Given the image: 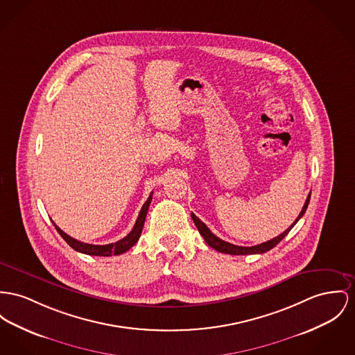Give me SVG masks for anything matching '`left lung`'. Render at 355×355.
<instances>
[{
    "label": "left lung",
    "mask_w": 355,
    "mask_h": 355,
    "mask_svg": "<svg viewBox=\"0 0 355 355\" xmlns=\"http://www.w3.org/2000/svg\"><path fill=\"white\" fill-rule=\"evenodd\" d=\"M309 199H311V192L308 193L307 200H306V203H304V206H303V209H302V211L299 214V216L296 218V220L284 232L282 233L280 236H276V238H273V239H270V241H266V242H263V243H260V245H256V246H236V245H233V243H229V242H226V241H223V239H220V238H218L216 236H214L213 233L210 232V229L195 215L193 213H191V218H192V220H193V223H195V226L198 227V230H199V233H200V236L205 238V241L207 242V245L209 246H211L213 249H215L216 252H220V253H226V254H233V256H243V254H261V253H266L268 250H270V249H273L282 239H283L284 236H286L289 232H291V229L297 223V220L304 215L306 213V210H307L308 203H309Z\"/></svg>",
    "instance_id": "obj_1"
}]
</instances>
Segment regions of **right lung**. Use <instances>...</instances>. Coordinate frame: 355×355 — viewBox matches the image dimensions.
Here are the masks:
<instances>
[{
	"label": "right lung",
	"mask_w": 355,
	"mask_h": 355,
	"mask_svg": "<svg viewBox=\"0 0 355 355\" xmlns=\"http://www.w3.org/2000/svg\"><path fill=\"white\" fill-rule=\"evenodd\" d=\"M152 195L153 192H150L149 198L146 199V202L142 206L141 211L139 214V218L135 223V227L132 229V232L126 236H123L122 239H119L114 243H109V245H92V243H85L80 242L75 238L66 234L62 229H59L55 223V229L58 230V233L62 236V238L71 246L73 250L83 253V254H89V256H101V257H109V256H119L125 252H128L132 246L136 245V242L139 241V238L141 236L142 227H144V222H145V216L148 213L149 205L152 202Z\"/></svg>",
	"instance_id": "obj_1"
}]
</instances>
